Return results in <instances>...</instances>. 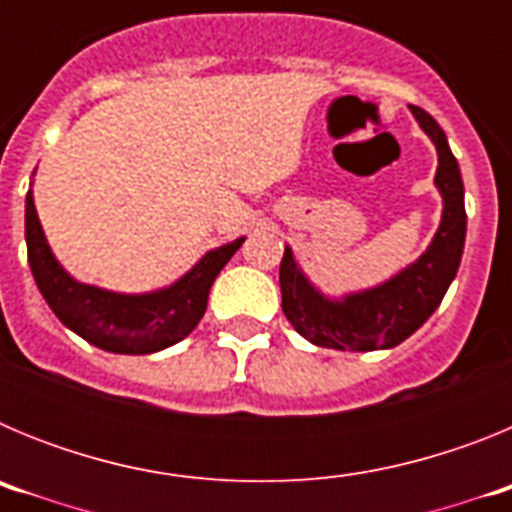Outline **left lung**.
Here are the masks:
<instances>
[{"label":"left lung","instance_id":"obj_1","mask_svg":"<svg viewBox=\"0 0 512 512\" xmlns=\"http://www.w3.org/2000/svg\"><path fill=\"white\" fill-rule=\"evenodd\" d=\"M410 112L438 151L436 187L443 197V217L436 238L415 264L402 269L390 282L343 300L320 295L295 264L292 251L284 248L279 266L282 310L292 328L315 346L338 351H377L397 346L431 318L459 271L467 235L459 164L441 125L415 104H410Z\"/></svg>","mask_w":512,"mask_h":512}]
</instances>
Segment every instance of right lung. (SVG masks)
<instances>
[{
	"label": "right lung",
	"instance_id": "right-lung-1",
	"mask_svg": "<svg viewBox=\"0 0 512 512\" xmlns=\"http://www.w3.org/2000/svg\"><path fill=\"white\" fill-rule=\"evenodd\" d=\"M25 241L35 284L56 318L97 348L138 356L174 346L197 328L212 282L243 238L207 251L179 282L151 295H117L69 277L45 241L33 192L25 200Z\"/></svg>",
	"mask_w": 512,
	"mask_h": 512
}]
</instances>
